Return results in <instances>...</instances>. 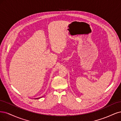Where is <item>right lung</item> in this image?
I'll list each match as a JSON object with an SVG mask.
<instances>
[{
    "mask_svg": "<svg viewBox=\"0 0 121 121\" xmlns=\"http://www.w3.org/2000/svg\"><path fill=\"white\" fill-rule=\"evenodd\" d=\"M40 97H39V98H37V99H40Z\"/></svg>",
    "mask_w": 121,
    "mask_h": 121,
    "instance_id": "add662e5",
    "label": "right lung"
}]
</instances>
